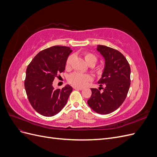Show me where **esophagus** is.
Here are the masks:
<instances>
[{"instance_id": "obj_1", "label": "esophagus", "mask_w": 157, "mask_h": 157, "mask_svg": "<svg viewBox=\"0 0 157 157\" xmlns=\"http://www.w3.org/2000/svg\"><path fill=\"white\" fill-rule=\"evenodd\" d=\"M73 88H74V89H75V90H82V89H83L82 88H79V87H77V86H75V87H73Z\"/></svg>"}]
</instances>
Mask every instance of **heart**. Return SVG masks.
I'll use <instances>...</instances> for the list:
<instances>
[{"instance_id": "1", "label": "heart", "mask_w": 157, "mask_h": 157, "mask_svg": "<svg viewBox=\"0 0 157 157\" xmlns=\"http://www.w3.org/2000/svg\"><path fill=\"white\" fill-rule=\"evenodd\" d=\"M84 58L86 60L88 65L93 64L94 65L97 62L98 58L96 55L91 53V52H84ZM73 59V56L70 55L65 62V67L66 68H69L71 67V63ZM103 67L101 65H99L95 69L98 75H101L103 72ZM92 80V77L90 75L84 74L78 72H75L72 74H71L69 76L68 80L69 82L73 84V86L77 87H84L86 86L88 82Z\"/></svg>"}]
</instances>
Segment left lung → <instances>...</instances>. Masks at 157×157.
Here are the masks:
<instances>
[{
    "label": "left lung",
    "instance_id": "obj_1",
    "mask_svg": "<svg viewBox=\"0 0 157 157\" xmlns=\"http://www.w3.org/2000/svg\"><path fill=\"white\" fill-rule=\"evenodd\" d=\"M97 50L105 59V68L98 83L99 88H91L92 96L88 100V105L99 114H109L124 102L130 86V67L125 57L119 51L110 47L98 45ZM101 88V87H99Z\"/></svg>",
    "mask_w": 157,
    "mask_h": 157
}]
</instances>
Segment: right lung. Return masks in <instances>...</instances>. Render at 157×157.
Masks as SVG:
<instances>
[{"label": "right lung", "mask_w": 157, "mask_h": 157, "mask_svg": "<svg viewBox=\"0 0 157 157\" xmlns=\"http://www.w3.org/2000/svg\"><path fill=\"white\" fill-rule=\"evenodd\" d=\"M72 52L69 47L54 46L40 51L27 66L25 88L31 106L40 115L54 116L67 103L73 88L66 85L55 90L56 77L65 69V62Z\"/></svg>", "instance_id": "1"}]
</instances>
